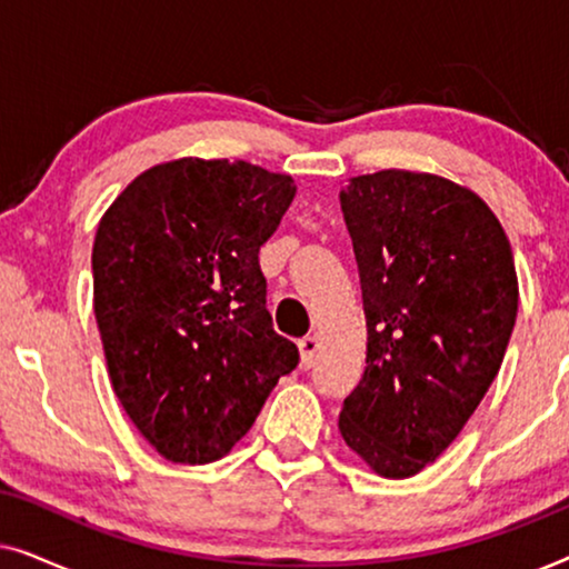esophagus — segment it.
<instances>
[{"mask_svg": "<svg viewBox=\"0 0 569 569\" xmlns=\"http://www.w3.org/2000/svg\"><path fill=\"white\" fill-rule=\"evenodd\" d=\"M298 347H300L302 365H306V368H310V365L316 362V355H318V337H316V333H308V337H302L298 341Z\"/></svg>", "mask_w": 569, "mask_h": 569, "instance_id": "esophagus-1", "label": "esophagus"}]
</instances>
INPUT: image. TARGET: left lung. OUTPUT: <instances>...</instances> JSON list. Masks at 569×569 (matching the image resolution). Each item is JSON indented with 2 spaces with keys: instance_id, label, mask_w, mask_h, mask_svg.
I'll use <instances>...</instances> for the list:
<instances>
[{
  "instance_id": "1",
  "label": "left lung",
  "mask_w": 569,
  "mask_h": 569,
  "mask_svg": "<svg viewBox=\"0 0 569 569\" xmlns=\"http://www.w3.org/2000/svg\"><path fill=\"white\" fill-rule=\"evenodd\" d=\"M339 201L368 323L339 432L380 477L407 479L492 386L518 316L516 263L492 209L448 178L380 170L349 178Z\"/></svg>"
}]
</instances>
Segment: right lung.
Returning <instances> with one entry per match:
<instances>
[{
	"instance_id": "add662e5",
	"label": "right lung",
	"mask_w": 569,
	"mask_h": 569,
	"mask_svg": "<svg viewBox=\"0 0 569 569\" xmlns=\"http://www.w3.org/2000/svg\"><path fill=\"white\" fill-rule=\"evenodd\" d=\"M292 199L290 176L181 158L137 176L98 224L92 295L108 376L168 461L230 453L298 368L259 267Z\"/></svg>"
}]
</instances>
